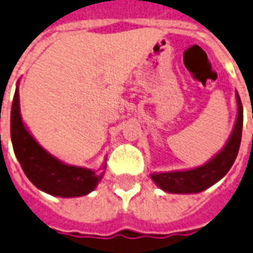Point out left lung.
<instances>
[{
    "instance_id": "obj_1",
    "label": "left lung",
    "mask_w": 253,
    "mask_h": 253,
    "mask_svg": "<svg viewBox=\"0 0 253 253\" xmlns=\"http://www.w3.org/2000/svg\"><path fill=\"white\" fill-rule=\"evenodd\" d=\"M236 99L239 106L236 125L222 151H220L208 164L197 169L170 173H153L151 178L161 189L169 193H198L216 184L218 179H221L229 171L239 153L243 131V106L239 95H236Z\"/></svg>"
}]
</instances>
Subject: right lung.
I'll list each match as a JSON object with an SVG mask.
<instances>
[{"mask_svg": "<svg viewBox=\"0 0 253 253\" xmlns=\"http://www.w3.org/2000/svg\"><path fill=\"white\" fill-rule=\"evenodd\" d=\"M10 136L13 150L24 173L42 192L59 197H79L93 190L100 179L92 170L61 164L33 139L21 121L18 89L12 103Z\"/></svg>", "mask_w": 253, "mask_h": 253, "instance_id": "1", "label": "right lung"}]
</instances>
